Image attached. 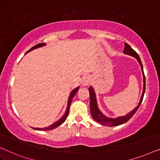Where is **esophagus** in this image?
<instances>
[{"instance_id":"esophagus-1","label":"esophagus","mask_w":160,"mask_h":160,"mask_svg":"<svg viewBox=\"0 0 160 160\" xmlns=\"http://www.w3.org/2000/svg\"><path fill=\"white\" fill-rule=\"evenodd\" d=\"M91 78L89 75H86L82 78V85L86 86V85H88L90 83H91Z\"/></svg>"}]
</instances>
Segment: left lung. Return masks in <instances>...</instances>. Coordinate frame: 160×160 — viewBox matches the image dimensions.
Returning <instances> with one entry per match:
<instances>
[{
	"label": "left lung",
	"instance_id": "8db88e82",
	"mask_svg": "<svg viewBox=\"0 0 160 160\" xmlns=\"http://www.w3.org/2000/svg\"><path fill=\"white\" fill-rule=\"evenodd\" d=\"M123 53H125V54L132 56L136 58L139 62V64L141 65V70H142L143 76V90L142 96H141V98L140 99V102H139L138 105L135 108V109L126 114L125 116L122 117H119V118H109L103 115L102 112H100V110L98 109V105H97V101H96V94L95 92H94V90L92 87H90L88 91L90 93V109H91V115L94 119V120H96V122L100 123L101 125H104V126H110V127H112V126H118L120 125H122L123 123L128 122V120H130V118L133 116V114L136 113L137 110L138 109L139 107H140L141 103H142L143 96H144L145 93V88H146V80H145V75L144 72H143V65L142 63H141V58L139 57L138 53H137L136 51H135L133 49H132L131 47H130L128 43L125 42V48L124 51H123Z\"/></svg>",
	"mask_w": 160,
	"mask_h": 160
}]
</instances>
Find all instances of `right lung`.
Listing matches in <instances>:
<instances>
[{"instance_id":"obj_1","label":"right lung","mask_w":160,"mask_h":160,"mask_svg":"<svg viewBox=\"0 0 160 160\" xmlns=\"http://www.w3.org/2000/svg\"><path fill=\"white\" fill-rule=\"evenodd\" d=\"M45 45H46V43H43V42H41V43H39V44H37L35 45V46H33L31 48L30 50H29L28 51H27V53L30 52V51L34 50V49L35 48H40V47H42V46H44ZM78 89H79V87L76 88H75L71 92L70 95H69V99H68V102H67V110H66V112H65V114L63 115V117L62 118H60L59 120H58V121H57V122H55L53 124L51 125L50 126H48V127L47 128H33V129L35 130H53L54 129V128H57L58 126H59L60 125H62L63 122H64L65 120H66V119L67 118V116H68V114H69V107H70V104L72 103V98L74 96H75V95L76 94V93H77Z\"/></svg>"}]
</instances>
